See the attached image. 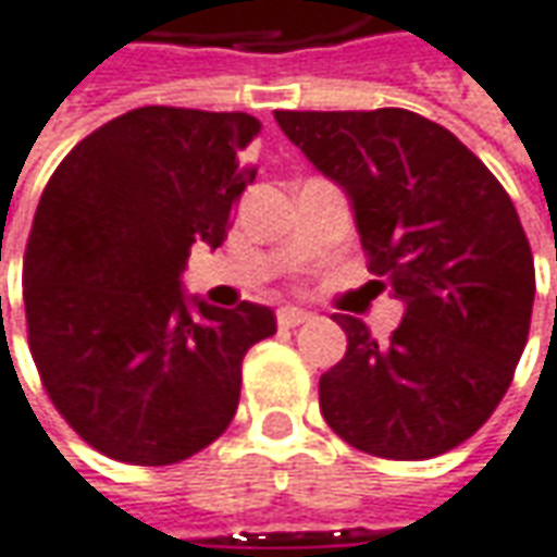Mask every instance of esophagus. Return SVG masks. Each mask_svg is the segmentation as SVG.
<instances>
[{
  "mask_svg": "<svg viewBox=\"0 0 557 557\" xmlns=\"http://www.w3.org/2000/svg\"><path fill=\"white\" fill-rule=\"evenodd\" d=\"M309 312L306 309H297V306H285V309H278V327H300L309 321Z\"/></svg>",
  "mask_w": 557,
  "mask_h": 557,
  "instance_id": "obj_1",
  "label": "esophagus"
}]
</instances>
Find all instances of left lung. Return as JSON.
I'll use <instances>...</instances> for the list:
<instances>
[{"mask_svg":"<svg viewBox=\"0 0 557 557\" xmlns=\"http://www.w3.org/2000/svg\"><path fill=\"white\" fill-rule=\"evenodd\" d=\"M287 139L351 199L379 285L406 306L375 339L351 315L345 358L318 382L348 446L424 461L461 446L512 382L534 309V255L500 182L416 111H275Z\"/></svg>","mask_w":557,"mask_h":557,"instance_id":"obj_1","label":"left lung"}]
</instances>
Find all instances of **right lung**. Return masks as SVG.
I'll list each match as a JSON object with an SVG mask.
<instances>
[{
  "instance_id": "1",
  "label": "right lung",
  "mask_w": 557,
  "mask_h": 557,
  "mask_svg": "<svg viewBox=\"0 0 557 557\" xmlns=\"http://www.w3.org/2000/svg\"><path fill=\"white\" fill-rule=\"evenodd\" d=\"M245 111L145 106L81 139L38 199L23 257L29 351L57 412L114 461L178 463L236 416L270 306L187 297L194 242L218 248L255 182Z\"/></svg>"
}]
</instances>
